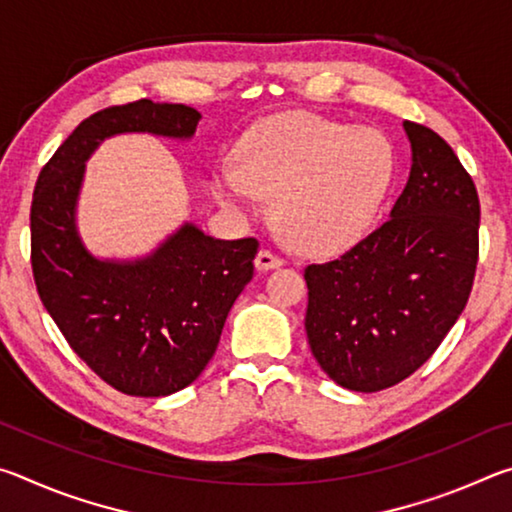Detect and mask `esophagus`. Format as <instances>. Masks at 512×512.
Instances as JSON below:
<instances>
[{"mask_svg":"<svg viewBox=\"0 0 512 512\" xmlns=\"http://www.w3.org/2000/svg\"><path fill=\"white\" fill-rule=\"evenodd\" d=\"M284 262L277 255H273L271 250H259L255 257V268L257 271H273V268H280Z\"/></svg>","mask_w":512,"mask_h":512,"instance_id":"obj_1","label":"esophagus"}]
</instances>
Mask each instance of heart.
<instances>
[{"label":"heart","instance_id":"heart-1","mask_svg":"<svg viewBox=\"0 0 512 512\" xmlns=\"http://www.w3.org/2000/svg\"><path fill=\"white\" fill-rule=\"evenodd\" d=\"M393 176V144L377 128L284 112L241 137L235 164L212 169L210 194L235 216H253L271 198L293 248L336 255L366 237Z\"/></svg>","mask_w":512,"mask_h":512}]
</instances>
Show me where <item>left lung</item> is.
<instances>
[{"label": "left lung", "instance_id": "8db88e82", "mask_svg": "<svg viewBox=\"0 0 512 512\" xmlns=\"http://www.w3.org/2000/svg\"><path fill=\"white\" fill-rule=\"evenodd\" d=\"M409 180L388 221L339 259L305 268L311 354L357 393L395 386L427 361L470 298L479 196L443 137L404 121Z\"/></svg>", "mask_w": 512, "mask_h": 512}]
</instances>
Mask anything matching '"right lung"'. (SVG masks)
Instances as JSON below:
<instances>
[{"instance_id": "1", "label": "right lung", "mask_w": 512, "mask_h": 512, "mask_svg": "<svg viewBox=\"0 0 512 512\" xmlns=\"http://www.w3.org/2000/svg\"><path fill=\"white\" fill-rule=\"evenodd\" d=\"M201 112L142 99L76 126L42 167L31 205L40 300L72 350L135 397H164L201 375L232 305L253 280L257 239L225 241L185 221L140 257H99L79 230L85 164L117 135L189 142Z\"/></svg>"}]
</instances>
